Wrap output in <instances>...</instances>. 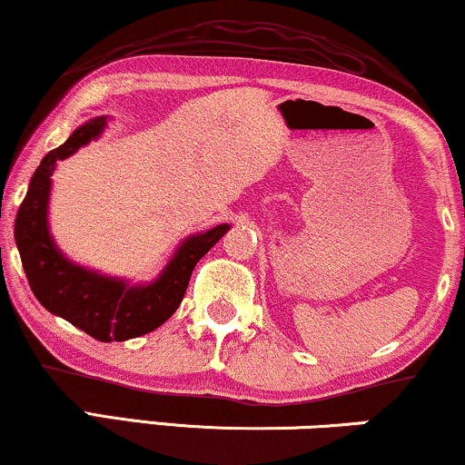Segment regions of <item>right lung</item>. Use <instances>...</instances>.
<instances>
[{"mask_svg":"<svg viewBox=\"0 0 465 465\" xmlns=\"http://www.w3.org/2000/svg\"><path fill=\"white\" fill-rule=\"evenodd\" d=\"M104 124V118L88 120L65 143L42 158L18 207L15 239L31 292L42 307L84 330L93 339L110 342L148 334L167 322L186 294L196 262L218 243L228 224L183 241L163 275L145 288H129L124 282L101 277L63 258L50 239L46 222L50 175L56 161L97 137Z\"/></svg>","mask_w":465,"mask_h":465,"instance_id":"1","label":"right lung"}]
</instances>
